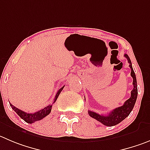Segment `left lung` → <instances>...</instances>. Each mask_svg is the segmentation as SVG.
<instances>
[{
  "label": "left lung",
  "mask_w": 150,
  "mask_h": 150,
  "mask_svg": "<svg viewBox=\"0 0 150 150\" xmlns=\"http://www.w3.org/2000/svg\"><path fill=\"white\" fill-rule=\"evenodd\" d=\"M124 57L127 59L128 63L129 64V67L131 69V76L133 78V89L131 92V96L128 100L125 101L123 106L114 109L112 110L108 115H100L98 113H96L95 112L92 111H88L89 115L92 117L96 119L103 124V125L107 126V127H112V126L116 125V124L121 123L123 120H124L130 112H132V109H133L134 106H135V101H136L137 96H138V86H137V81H136V76H135V72H134L133 69L132 67V63L130 61L129 56L127 54H124Z\"/></svg>",
  "instance_id": "8db88e82"
}]
</instances>
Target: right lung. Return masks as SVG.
<instances>
[{"label": "right lung", "instance_id": "right-lung-1", "mask_svg": "<svg viewBox=\"0 0 150 150\" xmlns=\"http://www.w3.org/2000/svg\"><path fill=\"white\" fill-rule=\"evenodd\" d=\"M64 86H63V87H61L60 89H58V92L56 93V96L55 97H54L53 103L56 101V100H57L58 97L59 96L60 93H61V92L62 91V89H64ZM9 104H10V107H12V110H13L18 115L20 116L23 121H26V123H29V124H33V123L35 122V121H40V120L43 119V117H45L46 116L50 114V112H51L52 110V104H51L47 106V107H44V108L42 109V110H39V111L36 112L26 113L25 112L22 111V110H19V109L16 108V107H14L13 105L11 104V103H9Z\"/></svg>", "mask_w": 150, "mask_h": 150}]
</instances>
